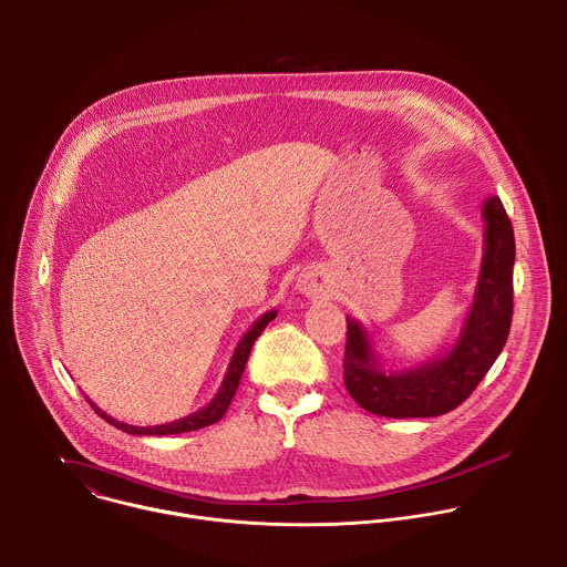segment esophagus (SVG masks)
Instances as JSON below:
<instances>
[{"instance_id":"34e87169","label":"esophagus","mask_w":567,"mask_h":567,"mask_svg":"<svg viewBox=\"0 0 567 567\" xmlns=\"http://www.w3.org/2000/svg\"><path fill=\"white\" fill-rule=\"evenodd\" d=\"M305 291H316V289H311V285H309V287L305 285Z\"/></svg>"}]
</instances>
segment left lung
Instances as JSON below:
<instances>
[{
  "label": "left lung",
  "mask_w": 567,
  "mask_h": 567,
  "mask_svg": "<svg viewBox=\"0 0 567 567\" xmlns=\"http://www.w3.org/2000/svg\"><path fill=\"white\" fill-rule=\"evenodd\" d=\"M482 219L484 251L473 302L455 343L440 357L392 370L363 322L346 318L343 381L363 411L392 420L444 415L475 390L503 352L514 311V228L498 197L484 199Z\"/></svg>",
  "instance_id": "1"
}]
</instances>
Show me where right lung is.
<instances>
[{
  "mask_svg": "<svg viewBox=\"0 0 567 567\" xmlns=\"http://www.w3.org/2000/svg\"><path fill=\"white\" fill-rule=\"evenodd\" d=\"M276 313H278L276 309L265 311V313L254 322V326L247 330V334L239 339V343H237V348H235V352H233V357H230V363H228V368H226V374H224V381H221L217 394L210 399L208 406L199 409L197 413H193V415H188V417H182V420H177V422H171V424L132 426V424H123V422L114 420L112 415H107L105 411H101V409L96 406V403L90 399L92 409H94L105 422H110L112 426H116L118 431L130 433V435H177V433H188V431L206 429V426L219 422V420L224 417V413L228 411V406H230L233 394H235V390H237V385H239V379H241V372H245V368H247V361H249V354H251L254 343H256L258 337L265 332V328L269 326V322L276 318Z\"/></svg>",
  "mask_w": 567,
  "mask_h": 567,
  "instance_id": "add662e5",
  "label": "right lung"
}]
</instances>
